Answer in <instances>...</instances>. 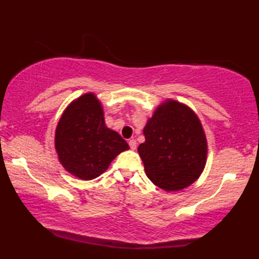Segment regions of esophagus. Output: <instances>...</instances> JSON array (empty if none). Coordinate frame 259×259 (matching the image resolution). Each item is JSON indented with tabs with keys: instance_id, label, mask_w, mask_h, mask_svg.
Segmentation results:
<instances>
[{
	"instance_id": "1",
	"label": "esophagus",
	"mask_w": 259,
	"mask_h": 259,
	"mask_svg": "<svg viewBox=\"0 0 259 259\" xmlns=\"http://www.w3.org/2000/svg\"><path fill=\"white\" fill-rule=\"evenodd\" d=\"M128 144H130V147H131L132 150H135V149H136V145H137V143H136V141H135L134 139L130 140V141H128Z\"/></svg>"
}]
</instances>
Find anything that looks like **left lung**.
I'll return each instance as SVG.
<instances>
[{
    "mask_svg": "<svg viewBox=\"0 0 259 259\" xmlns=\"http://www.w3.org/2000/svg\"><path fill=\"white\" fill-rule=\"evenodd\" d=\"M144 143L137 152L147 178L167 192L196 182L207 163L208 143L202 124L188 105L165 99L147 119Z\"/></svg>",
    "mask_w": 259,
    "mask_h": 259,
    "instance_id": "obj_1",
    "label": "left lung"
}]
</instances>
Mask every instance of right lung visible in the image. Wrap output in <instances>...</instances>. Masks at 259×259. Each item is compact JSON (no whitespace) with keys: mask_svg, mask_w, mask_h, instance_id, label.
Segmentation results:
<instances>
[{"mask_svg":"<svg viewBox=\"0 0 259 259\" xmlns=\"http://www.w3.org/2000/svg\"><path fill=\"white\" fill-rule=\"evenodd\" d=\"M55 149L63 168L87 181L103 174L130 146L105 124L103 105L96 95L86 93L63 110L56 127Z\"/></svg>","mask_w":259,"mask_h":259,"instance_id":"obj_1","label":"right lung"}]
</instances>
